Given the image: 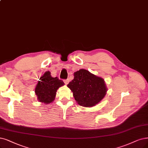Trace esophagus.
I'll list each match as a JSON object with an SVG mask.
<instances>
[{
    "instance_id": "esophagus-1",
    "label": "esophagus",
    "mask_w": 148,
    "mask_h": 148,
    "mask_svg": "<svg viewBox=\"0 0 148 148\" xmlns=\"http://www.w3.org/2000/svg\"><path fill=\"white\" fill-rule=\"evenodd\" d=\"M69 80L68 79H66V80H64V82L65 83V84L66 85H67V84H68V83H69Z\"/></svg>"
}]
</instances>
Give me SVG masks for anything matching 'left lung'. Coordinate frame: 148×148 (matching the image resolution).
Instances as JSON below:
<instances>
[{
    "label": "left lung",
    "instance_id": "8db88e82",
    "mask_svg": "<svg viewBox=\"0 0 148 148\" xmlns=\"http://www.w3.org/2000/svg\"><path fill=\"white\" fill-rule=\"evenodd\" d=\"M74 79L67 85L79 105L92 107L99 103L107 94V88L103 78L81 69L74 73Z\"/></svg>",
    "mask_w": 148,
    "mask_h": 148
}]
</instances>
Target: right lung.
<instances>
[{
	"mask_svg": "<svg viewBox=\"0 0 148 148\" xmlns=\"http://www.w3.org/2000/svg\"><path fill=\"white\" fill-rule=\"evenodd\" d=\"M36 84L35 92L37 96L38 101L48 104L52 102L56 98L57 90L64 85L62 80L58 78L52 77L50 71H46Z\"/></svg>",
	"mask_w": 148,
	"mask_h": 148,
	"instance_id": "obj_1",
	"label": "right lung"
}]
</instances>
